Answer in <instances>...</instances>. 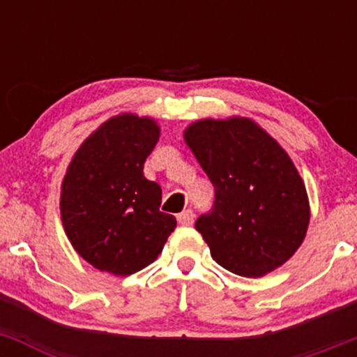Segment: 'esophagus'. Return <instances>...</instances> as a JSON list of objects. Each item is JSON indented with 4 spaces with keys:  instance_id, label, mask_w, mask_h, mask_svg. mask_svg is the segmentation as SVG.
Here are the masks:
<instances>
[{
    "instance_id": "obj_1",
    "label": "esophagus",
    "mask_w": 357,
    "mask_h": 357,
    "mask_svg": "<svg viewBox=\"0 0 357 357\" xmlns=\"http://www.w3.org/2000/svg\"><path fill=\"white\" fill-rule=\"evenodd\" d=\"M192 221H195V213H192L191 210H186V211L179 213V215H178V223L179 225L190 227V225H192Z\"/></svg>"
}]
</instances>
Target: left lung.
Returning <instances> with one entry per match:
<instances>
[{
    "instance_id": "8db88e82",
    "label": "left lung",
    "mask_w": 357,
    "mask_h": 357,
    "mask_svg": "<svg viewBox=\"0 0 357 357\" xmlns=\"http://www.w3.org/2000/svg\"><path fill=\"white\" fill-rule=\"evenodd\" d=\"M184 142L215 186V204L196 230L221 267L261 277L284 265L305 238L309 196L285 149L255 121L202 119Z\"/></svg>"
}]
</instances>
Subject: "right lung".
Listing matches in <instances>:
<instances>
[{
    "instance_id": "add662e5",
    "label": "right lung",
    "mask_w": 357,
    "mask_h": 357,
    "mask_svg": "<svg viewBox=\"0 0 357 357\" xmlns=\"http://www.w3.org/2000/svg\"><path fill=\"white\" fill-rule=\"evenodd\" d=\"M158 122L119 114L82 142L67 167L60 192L63 230L92 267L126 277L147 267L176 228L159 211L161 186L144 176L158 144Z\"/></svg>"
}]
</instances>
